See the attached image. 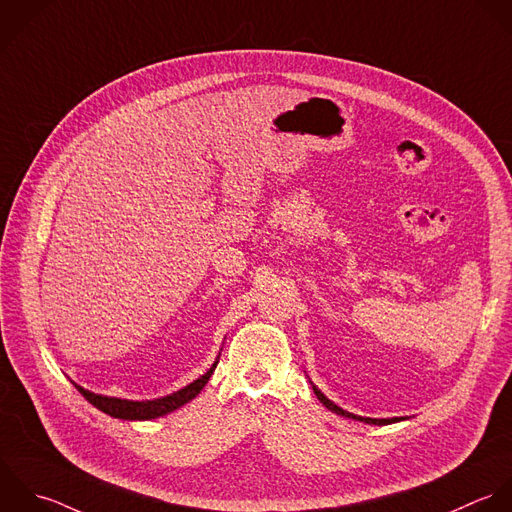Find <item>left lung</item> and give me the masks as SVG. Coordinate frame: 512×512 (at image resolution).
Instances as JSON below:
<instances>
[{"mask_svg": "<svg viewBox=\"0 0 512 512\" xmlns=\"http://www.w3.org/2000/svg\"><path fill=\"white\" fill-rule=\"evenodd\" d=\"M313 391H315V395H317V399L329 409V411H333V413H337V415H341V417H349V419H355V421H363V423H367V425H391V423H399V421H403V417H393V419H369V417H359V415H353V413H347V411H343L341 407H337L333 401H329L315 385H313Z\"/></svg>", "mask_w": 512, "mask_h": 512, "instance_id": "obj_1", "label": "left lung"}]
</instances>
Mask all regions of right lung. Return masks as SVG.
<instances>
[{
	"label": "right lung",
	"mask_w": 512,
	"mask_h": 512,
	"mask_svg": "<svg viewBox=\"0 0 512 512\" xmlns=\"http://www.w3.org/2000/svg\"><path fill=\"white\" fill-rule=\"evenodd\" d=\"M217 363L219 361H215L205 375H201L197 381L189 383L181 391H177L173 395H167V397H161V399H153V401H127V399H117V397H105V395H95V393H91V391H87V389H83L75 383L73 385L95 409L103 411L109 417L123 419V421H149V419L163 417V415L183 407L191 399H195L201 393V389L207 385V381L213 375Z\"/></svg>",
	"instance_id": "obj_1"
}]
</instances>
